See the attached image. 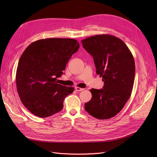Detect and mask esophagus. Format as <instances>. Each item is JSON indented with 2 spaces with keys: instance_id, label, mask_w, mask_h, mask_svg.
<instances>
[{
  "instance_id": "esophagus-1",
  "label": "esophagus",
  "mask_w": 157,
  "mask_h": 157,
  "mask_svg": "<svg viewBox=\"0 0 157 157\" xmlns=\"http://www.w3.org/2000/svg\"><path fill=\"white\" fill-rule=\"evenodd\" d=\"M75 90H76V91H82V90H83L84 89L83 88H79V87H76L75 88Z\"/></svg>"
}]
</instances>
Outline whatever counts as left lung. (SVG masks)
Listing matches in <instances>:
<instances>
[{
    "instance_id": "8db88e82",
    "label": "left lung",
    "mask_w": 157,
    "mask_h": 157,
    "mask_svg": "<svg viewBox=\"0 0 157 157\" xmlns=\"http://www.w3.org/2000/svg\"><path fill=\"white\" fill-rule=\"evenodd\" d=\"M81 43L93 56L96 73L104 83L103 89L90 90L92 97L85 109L97 119H109L123 109L132 91L136 69L133 55L122 40L109 34L89 37Z\"/></svg>"
}]
</instances>
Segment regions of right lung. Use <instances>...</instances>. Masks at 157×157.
I'll return each instance as SVG.
<instances>
[{"label":"right lung","instance_id":"obj_1","mask_svg":"<svg viewBox=\"0 0 157 157\" xmlns=\"http://www.w3.org/2000/svg\"><path fill=\"white\" fill-rule=\"evenodd\" d=\"M79 48L76 39L48 38L37 40L25 49L16 83L20 100L30 113L46 118L62 109L64 98L74 88L59 84L57 78Z\"/></svg>","mask_w":157,"mask_h":157}]
</instances>
